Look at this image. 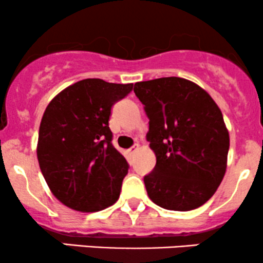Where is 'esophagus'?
Listing matches in <instances>:
<instances>
[{
  "mask_svg": "<svg viewBox=\"0 0 263 263\" xmlns=\"http://www.w3.org/2000/svg\"><path fill=\"white\" fill-rule=\"evenodd\" d=\"M138 149V146H137V144H136V146H134V147H131V148H129L128 149V153H129V155H135V153H136V151H137Z\"/></svg>",
  "mask_w": 263,
  "mask_h": 263,
  "instance_id": "1",
  "label": "esophagus"
}]
</instances>
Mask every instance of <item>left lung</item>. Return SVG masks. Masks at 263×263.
Instances as JSON below:
<instances>
[{
    "mask_svg": "<svg viewBox=\"0 0 263 263\" xmlns=\"http://www.w3.org/2000/svg\"><path fill=\"white\" fill-rule=\"evenodd\" d=\"M134 91L149 119L146 137L157 158L143 178L149 199L167 210L201 206L226 172L230 138L219 106L183 78L141 81Z\"/></svg>",
    "mask_w": 263,
    "mask_h": 263,
    "instance_id": "1",
    "label": "left lung"
}]
</instances>
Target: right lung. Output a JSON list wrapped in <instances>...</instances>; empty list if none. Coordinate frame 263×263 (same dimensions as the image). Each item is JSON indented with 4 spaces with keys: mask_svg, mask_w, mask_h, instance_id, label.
Instances as JSON below:
<instances>
[{
    "mask_svg": "<svg viewBox=\"0 0 263 263\" xmlns=\"http://www.w3.org/2000/svg\"><path fill=\"white\" fill-rule=\"evenodd\" d=\"M134 84L84 79L60 91L45 108L37 157L53 195L70 209L92 213L117 201L128 163L112 146L111 107Z\"/></svg>",
    "mask_w": 263,
    "mask_h": 263,
    "instance_id": "obj_1",
    "label": "right lung"
}]
</instances>
